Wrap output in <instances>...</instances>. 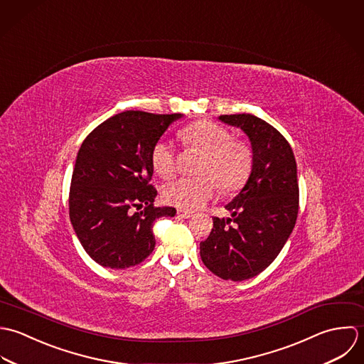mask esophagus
<instances>
[{
    "instance_id": "esophagus-1",
    "label": "esophagus",
    "mask_w": 364,
    "mask_h": 364,
    "mask_svg": "<svg viewBox=\"0 0 364 364\" xmlns=\"http://www.w3.org/2000/svg\"><path fill=\"white\" fill-rule=\"evenodd\" d=\"M177 215L181 217V218H191V217H193V213H191V211H187V210H178V211H177Z\"/></svg>"
}]
</instances>
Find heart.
Instances as JSON below:
<instances>
[{
    "label": "heart",
    "mask_w": 364,
    "mask_h": 364,
    "mask_svg": "<svg viewBox=\"0 0 364 364\" xmlns=\"http://www.w3.org/2000/svg\"><path fill=\"white\" fill-rule=\"evenodd\" d=\"M180 139L186 147L203 151L197 166L200 176L168 183L163 188V198L167 204L184 210H198L214 197L218 186L225 194L245 186L253 166V153L246 142L233 139L226 128L208 119L183 129ZM150 157L151 166L160 177L168 178L176 173V149L171 142L157 141Z\"/></svg>",
    "instance_id": "heart-1"
}]
</instances>
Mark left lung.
Here are the masks:
<instances>
[{
  "label": "left lung",
  "mask_w": 364,
  "mask_h": 364,
  "mask_svg": "<svg viewBox=\"0 0 364 364\" xmlns=\"http://www.w3.org/2000/svg\"><path fill=\"white\" fill-rule=\"evenodd\" d=\"M250 139L253 167L243 190L225 208L232 218L214 217L201 242L204 264L220 279L243 282L267 269L290 236L299 207L296 163L287 139L250 114L220 115Z\"/></svg>",
  "instance_id": "1"
}]
</instances>
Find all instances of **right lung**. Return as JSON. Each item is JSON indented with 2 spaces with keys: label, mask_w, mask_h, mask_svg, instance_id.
I'll return each mask as SVG.
<instances>
[{
  "label": "right lung",
  "mask_w": 364,
  "mask_h": 364,
  "mask_svg": "<svg viewBox=\"0 0 364 364\" xmlns=\"http://www.w3.org/2000/svg\"><path fill=\"white\" fill-rule=\"evenodd\" d=\"M181 114L145 111L117 114L81 144L74 164L69 215L74 232L98 264L127 269L153 252V225L174 217L171 207L153 204L151 149Z\"/></svg>",
  "instance_id": "1"
}]
</instances>
